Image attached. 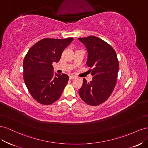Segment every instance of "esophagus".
Instances as JSON below:
<instances>
[{"label": "esophagus", "instance_id": "34e87169", "mask_svg": "<svg viewBox=\"0 0 148 148\" xmlns=\"http://www.w3.org/2000/svg\"><path fill=\"white\" fill-rule=\"evenodd\" d=\"M77 77L74 76V75H69V79H76Z\"/></svg>", "mask_w": 148, "mask_h": 148}]
</instances>
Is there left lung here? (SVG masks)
<instances>
[{"label":"left lung","mask_w":148,"mask_h":148,"mask_svg":"<svg viewBox=\"0 0 148 148\" xmlns=\"http://www.w3.org/2000/svg\"><path fill=\"white\" fill-rule=\"evenodd\" d=\"M78 40L85 45L88 56L87 65L92 75V81L83 80L79 95L84 102L97 106L105 102L115 87L119 63L115 51L107 42L90 36Z\"/></svg>","instance_id":"left-lung-1"}]
</instances>
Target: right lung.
Instances as JSON below:
<instances>
[{
    "label": "right lung",
    "mask_w": 148,
    "mask_h": 148,
    "mask_svg": "<svg viewBox=\"0 0 148 148\" xmlns=\"http://www.w3.org/2000/svg\"><path fill=\"white\" fill-rule=\"evenodd\" d=\"M73 40L44 38L30 48L25 56L23 79L33 98L43 105L55 102L69 80L67 74L54 75L53 62L60 61L62 53Z\"/></svg>",
    "instance_id": "right-lung-1"
}]
</instances>
